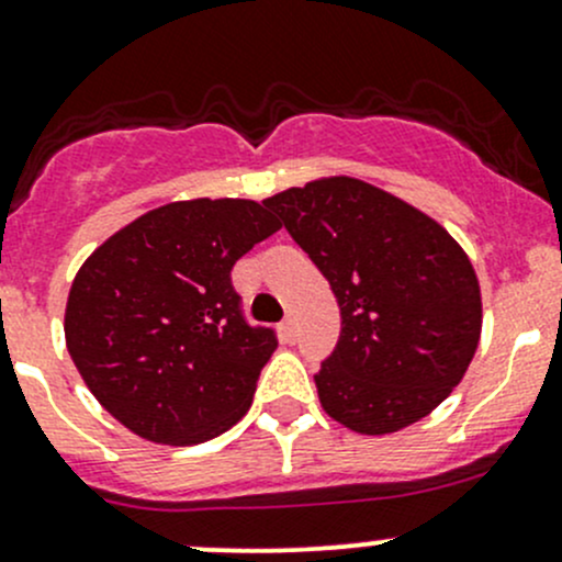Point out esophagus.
Segmentation results:
<instances>
[{"label": "esophagus", "instance_id": "esophagus-1", "mask_svg": "<svg viewBox=\"0 0 562 562\" xmlns=\"http://www.w3.org/2000/svg\"><path fill=\"white\" fill-rule=\"evenodd\" d=\"M282 337H285L288 342L296 339V323H293V317H285V321H282Z\"/></svg>", "mask_w": 562, "mask_h": 562}]
</instances>
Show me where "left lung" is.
Segmentation results:
<instances>
[{
  "instance_id": "1",
  "label": "left lung",
  "mask_w": 562,
  "mask_h": 562,
  "mask_svg": "<svg viewBox=\"0 0 562 562\" xmlns=\"http://www.w3.org/2000/svg\"><path fill=\"white\" fill-rule=\"evenodd\" d=\"M263 206L337 296L342 328L315 375L323 411L361 435L435 411L481 337L479 280L449 231L350 176L291 187Z\"/></svg>"
}]
</instances>
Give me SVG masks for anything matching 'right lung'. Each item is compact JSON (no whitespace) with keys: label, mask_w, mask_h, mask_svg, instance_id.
Listing matches in <instances>:
<instances>
[{"label":"right lung","mask_w":562,"mask_h":562,"mask_svg":"<svg viewBox=\"0 0 562 562\" xmlns=\"http://www.w3.org/2000/svg\"><path fill=\"white\" fill-rule=\"evenodd\" d=\"M277 231L263 203L198 198L151 209L89 255L65 337L116 422L155 443L195 446L245 416L277 331L247 321L231 269Z\"/></svg>","instance_id":"obj_1"}]
</instances>
